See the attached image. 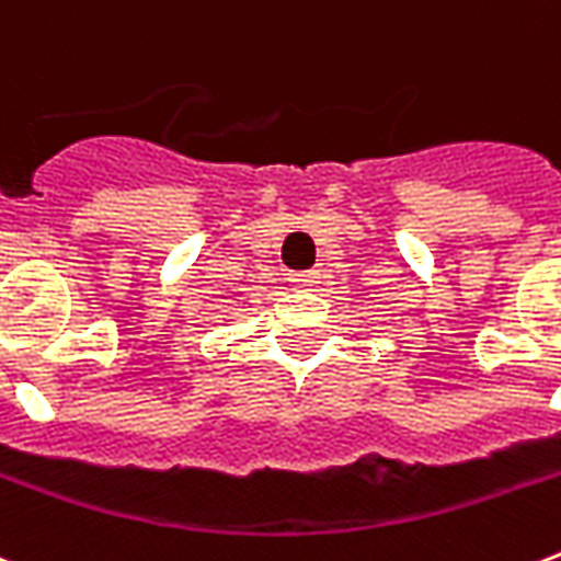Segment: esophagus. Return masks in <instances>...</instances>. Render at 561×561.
Listing matches in <instances>:
<instances>
[{
  "label": "esophagus",
  "instance_id": "34e87169",
  "mask_svg": "<svg viewBox=\"0 0 561 561\" xmlns=\"http://www.w3.org/2000/svg\"><path fill=\"white\" fill-rule=\"evenodd\" d=\"M288 282L294 288H314L320 282L318 271H302V273H288Z\"/></svg>",
  "mask_w": 561,
  "mask_h": 561
}]
</instances>
